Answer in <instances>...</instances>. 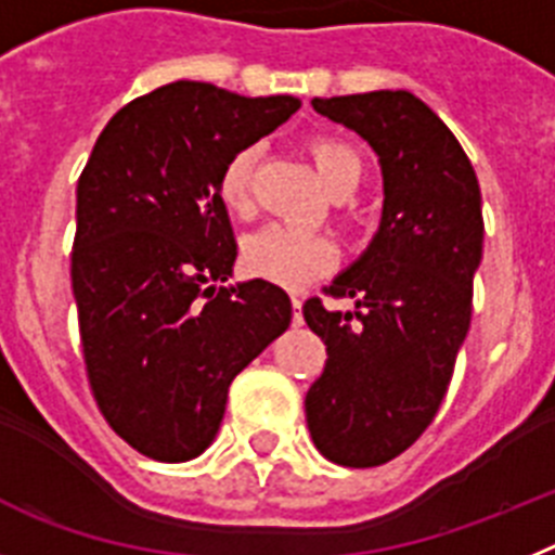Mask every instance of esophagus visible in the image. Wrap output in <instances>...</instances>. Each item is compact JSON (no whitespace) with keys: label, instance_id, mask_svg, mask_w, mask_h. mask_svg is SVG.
<instances>
[{"label":"esophagus","instance_id":"esophagus-1","mask_svg":"<svg viewBox=\"0 0 555 555\" xmlns=\"http://www.w3.org/2000/svg\"><path fill=\"white\" fill-rule=\"evenodd\" d=\"M305 318H301V298L293 296V324H301Z\"/></svg>","mask_w":555,"mask_h":555}]
</instances>
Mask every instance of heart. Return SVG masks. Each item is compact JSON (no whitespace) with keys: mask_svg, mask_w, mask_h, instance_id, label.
Returning <instances> with one entry per match:
<instances>
[{"mask_svg":"<svg viewBox=\"0 0 555 555\" xmlns=\"http://www.w3.org/2000/svg\"><path fill=\"white\" fill-rule=\"evenodd\" d=\"M318 178L324 181L330 192L340 186L358 184L363 162L358 151L335 137H312L307 142ZM254 164H257V147H243L225 162L220 170L218 195L231 215H248L254 197H250V181H254ZM240 262L248 276L264 279L298 291L305 284L315 282L318 276L332 271L335 264V245L324 234L293 229V225L271 223L245 237Z\"/></svg>","mask_w":555,"mask_h":555,"instance_id":"heart-1","label":"heart"}]
</instances>
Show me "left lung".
<instances>
[{"instance_id": "1", "label": "left lung", "mask_w": 555, "mask_h": 555, "mask_svg": "<svg viewBox=\"0 0 555 555\" xmlns=\"http://www.w3.org/2000/svg\"><path fill=\"white\" fill-rule=\"evenodd\" d=\"M312 108L371 144L383 167V220L330 296L305 305L326 365L305 399L307 427L332 464H388L427 430L472 321L483 257L478 176L464 147L411 91L315 98Z\"/></svg>"}]
</instances>
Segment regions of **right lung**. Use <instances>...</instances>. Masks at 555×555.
<instances>
[{
    "instance_id": "1",
    "label": "right lung",
    "mask_w": 555,
    "mask_h": 555,
    "mask_svg": "<svg viewBox=\"0 0 555 555\" xmlns=\"http://www.w3.org/2000/svg\"><path fill=\"white\" fill-rule=\"evenodd\" d=\"M197 80L137 98L77 181L72 293L91 393L111 430L164 464L215 441L231 379L291 326L282 287L231 276L220 170L298 111Z\"/></svg>"
}]
</instances>
